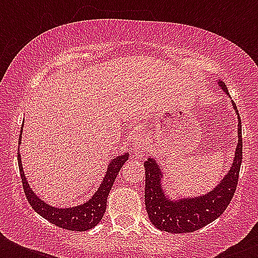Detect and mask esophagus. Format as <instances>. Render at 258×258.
<instances>
[{
  "label": "esophagus",
  "mask_w": 258,
  "mask_h": 258,
  "mask_svg": "<svg viewBox=\"0 0 258 258\" xmlns=\"http://www.w3.org/2000/svg\"><path fill=\"white\" fill-rule=\"evenodd\" d=\"M134 150H135V153H143V150H145V142H143V139L141 137L134 139Z\"/></svg>",
  "instance_id": "obj_1"
}]
</instances>
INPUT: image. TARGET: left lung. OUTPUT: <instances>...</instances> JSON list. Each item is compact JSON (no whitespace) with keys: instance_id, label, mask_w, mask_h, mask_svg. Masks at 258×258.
Listing matches in <instances>:
<instances>
[{"instance_id":"8db88e82","label":"left lung","mask_w":258,"mask_h":258,"mask_svg":"<svg viewBox=\"0 0 258 258\" xmlns=\"http://www.w3.org/2000/svg\"><path fill=\"white\" fill-rule=\"evenodd\" d=\"M221 88L228 92L225 83L220 82ZM234 109L238 113L236 104ZM241 162H242V130H241V117L238 115V146L236 157L233 161L232 169L228 175L214 188L212 192L200 198L188 200L169 201L161 188V171L153 159L145 162L146 187L145 202L146 212L149 214L151 224L155 228L169 233H191L204 228L208 224L217 220L230 204L240 174Z\"/></svg>"}]
</instances>
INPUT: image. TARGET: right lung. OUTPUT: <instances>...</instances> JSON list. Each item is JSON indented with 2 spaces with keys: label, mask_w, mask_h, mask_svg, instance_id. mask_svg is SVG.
<instances>
[{
  "label": "right lung",
  "mask_w": 258,
  "mask_h": 258,
  "mask_svg": "<svg viewBox=\"0 0 258 258\" xmlns=\"http://www.w3.org/2000/svg\"><path fill=\"white\" fill-rule=\"evenodd\" d=\"M20 139H21V135H20ZM17 159L24 192H25L26 200L30 204V206L33 208L34 212H37L46 221H49L50 224L56 225L58 228L74 230V232H86V230L95 228L104 216L105 208H107V197L111 191L113 180L116 179L117 172L121 169V166L124 165L125 161L128 159V154L117 157L116 159H113L109 163L108 170L105 172V176L103 182H101L100 187L88 202H86L82 206H76V208L71 209L52 208V206H48L40 198L34 196V192L29 188V184L26 183V178L24 175V171H22L20 154H17Z\"/></svg>",
  "instance_id": "right-lung-1"
}]
</instances>
